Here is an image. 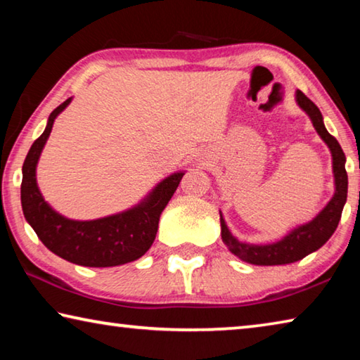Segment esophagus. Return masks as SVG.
Masks as SVG:
<instances>
[{
	"label": "esophagus",
	"instance_id": "obj_1",
	"mask_svg": "<svg viewBox=\"0 0 360 360\" xmlns=\"http://www.w3.org/2000/svg\"><path fill=\"white\" fill-rule=\"evenodd\" d=\"M197 160H198L200 163H202V165H205V163H208V160H210V155L206 154V152H202V154H198Z\"/></svg>",
	"mask_w": 360,
	"mask_h": 360
}]
</instances>
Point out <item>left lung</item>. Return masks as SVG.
Returning <instances> with one entry per match:
<instances>
[{"label": "left lung", "instance_id": "left-lung-1", "mask_svg": "<svg viewBox=\"0 0 360 360\" xmlns=\"http://www.w3.org/2000/svg\"><path fill=\"white\" fill-rule=\"evenodd\" d=\"M295 103L308 115L314 130L318 131V135L330 150L335 191L332 198L311 221L297 225V227L290 229L283 238L273 243H264V245L240 241L236 236L231 235L221 212V236L225 246L240 260L252 265L294 264V262L307 257L308 254L318 251L321 246H324L328 241L333 231L337 230L341 212H343L346 203V197H348V174H346L345 168L346 157L343 149H341L337 139L327 131L319 108L311 100L307 98L300 90L295 92Z\"/></svg>", "mask_w": 360, "mask_h": 360}]
</instances>
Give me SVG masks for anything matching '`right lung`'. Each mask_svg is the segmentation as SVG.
Segmentation results:
<instances>
[{
    "instance_id": "right-lung-1",
    "label": "right lung",
    "mask_w": 360,
    "mask_h": 360,
    "mask_svg": "<svg viewBox=\"0 0 360 360\" xmlns=\"http://www.w3.org/2000/svg\"><path fill=\"white\" fill-rule=\"evenodd\" d=\"M71 101L72 96L51 112L44 131L30 148L23 162L20 187L23 216L42 245L71 264L105 268L138 260L154 243L162 211L172 200L186 172L179 169L167 176L141 202L115 214L92 221H76L60 214L42 197L36 181V168L53 122Z\"/></svg>"
}]
</instances>
